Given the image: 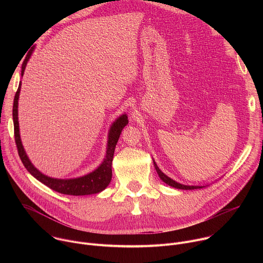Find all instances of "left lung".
Instances as JSON below:
<instances>
[{
    "instance_id": "8db88e82",
    "label": "left lung",
    "mask_w": 263,
    "mask_h": 263,
    "mask_svg": "<svg viewBox=\"0 0 263 263\" xmlns=\"http://www.w3.org/2000/svg\"><path fill=\"white\" fill-rule=\"evenodd\" d=\"M153 162H154V166H155V168H156V171H157V174L159 175V177H160V179L164 182V183H166L167 185H170V186H172V187H175V189H178V190H197V189H202L203 186H190V185H183V184H180V183H178V182H176V181H174L173 179H171V178H168L166 175H164L160 170H159V167L157 166V164L155 163V161L153 160Z\"/></svg>"
}]
</instances>
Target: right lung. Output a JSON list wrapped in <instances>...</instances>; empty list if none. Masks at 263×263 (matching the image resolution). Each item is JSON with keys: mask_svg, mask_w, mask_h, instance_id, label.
Masks as SVG:
<instances>
[{"mask_svg": "<svg viewBox=\"0 0 263 263\" xmlns=\"http://www.w3.org/2000/svg\"><path fill=\"white\" fill-rule=\"evenodd\" d=\"M31 50L29 54L26 56V59L24 60L22 64V76L24 74L25 67L27 64V61L29 60L31 54ZM21 83L18 85V88L16 90V93L14 96L13 100V109H12V117H13V125H14V139L17 147L18 156L27 168V171L39 181L50 187L51 190L63 194V195H69V196H85V195H93L98 194L102 191H104L106 187L109 185L112 177V159H114L115 148L119 141L120 135L124 129V127L128 124V118L126 115H123L120 117L114 124H112L109 136H108V143H107V152L106 157L103 161V163L92 173L76 178V179H54L50 178L44 174H42L39 170L35 168L31 161L29 160L28 156L26 155L25 149L23 147L21 136H20V128H18V118H17V105H18V97L21 91Z\"/></svg>", "mask_w": 263, "mask_h": 263, "instance_id": "1", "label": "right lung"}]
</instances>
